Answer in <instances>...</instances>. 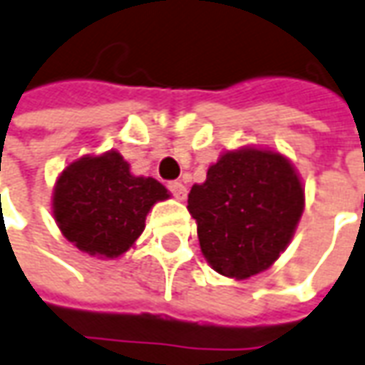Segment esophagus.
<instances>
[{
    "label": "esophagus",
    "instance_id": "34e87169",
    "mask_svg": "<svg viewBox=\"0 0 365 365\" xmlns=\"http://www.w3.org/2000/svg\"><path fill=\"white\" fill-rule=\"evenodd\" d=\"M168 190L173 193V197L178 200H183L185 197V185L182 182H170L168 183Z\"/></svg>",
    "mask_w": 365,
    "mask_h": 365
}]
</instances>
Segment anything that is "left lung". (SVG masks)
Returning <instances> with one entry per match:
<instances>
[{
    "instance_id": "1",
    "label": "left lung",
    "mask_w": 365,
    "mask_h": 365,
    "mask_svg": "<svg viewBox=\"0 0 365 365\" xmlns=\"http://www.w3.org/2000/svg\"><path fill=\"white\" fill-rule=\"evenodd\" d=\"M187 210L210 266L244 279L267 269L286 250L304 212V187L279 153L227 151L205 182L193 185Z\"/></svg>"
}]
</instances>
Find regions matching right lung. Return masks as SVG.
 I'll return each mask as SVG.
<instances>
[{"label": "right lung", "mask_w": 365, "mask_h": 365, "mask_svg": "<svg viewBox=\"0 0 365 365\" xmlns=\"http://www.w3.org/2000/svg\"><path fill=\"white\" fill-rule=\"evenodd\" d=\"M170 197L153 178H135L118 151L81 158L59 175L53 215L61 234L91 255L118 257L145 227L151 205Z\"/></svg>", "instance_id": "right-lung-1"}]
</instances>
